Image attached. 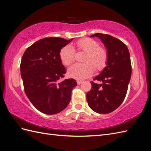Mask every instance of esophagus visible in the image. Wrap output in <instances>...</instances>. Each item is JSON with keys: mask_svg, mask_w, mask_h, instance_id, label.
I'll use <instances>...</instances> for the list:
<instances>
[{"mask_svg": "<svg viewBox=\"0 0 151 151\" xmlns=\"http://www.w3.org/2000/svg\"><path fill=\"white\" fill-rule=\"evenodd\" d=\"M77 83H78V85H81V83H83V81H79V80H78V81H77Z\"/></svg>", "mask_w": 151, "mask_h": 151, "instance_id": "1", "label": "esophagus"}]
</instances>
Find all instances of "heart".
<instances>
[{"label":"heart","instance_id":"1","mask_svg":"<svg viewBox=\"0 0 151 151\" xmlns=\"http://www.w3.org/2000/svg\"><path fill=\"white\" fill-rule=\"evenodd\" d=\"M79 51L86 52L83 59L84 63H76L68 69L70 78L83 80L92 75L96 71H101L108 61V52L105 48L99 46V43L91 38H83L76 42ZM76 50L72 45H67L59 52V58L65 66H69L75 60Z\"/></svg>","mask_w":151,"mask_h":151}]
</instances>
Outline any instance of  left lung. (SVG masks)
I'll list each match as a JSON object with an SVG mask.
<instances>
[{
	"mask_svg": "<svg viewBox=\"0 0 151 151\" xmlns=\"http://www.w3.org/2000/svg\"><path fill=\"white\" fill-rule=\"evenodd\" d=\"M90 37L101 40L109 58L105 68L93 79L101 84L90 82L92 88L86 93V100L94 112L109 114L118 109L126 96L132 73L130 53L122 41L111 35L96 33Z\"/></svg>",
	"mask_w": 151,
	"mask_h": 151,
	"instance_id": "8db88e82",
	"label": "left lung"
}]
</instances>
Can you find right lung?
<instances>
[{
    "mask_svg": "<svg viewBox=\"0 0 151 151\" xmlns=\"http://www.w3.org/2000/svg\"><path fill=\"white\" fill-rule=\"evenodd\" d=\"M71 41L60 37L40 39L22 55L20 68L25 93L33 105L46 114H55L64 110L77 86L72 78L59 81L66 72L59 52Z\"/></svg>",
    "mask_w": 151,
    "mask_h": 151,
    "instance_id": "add662e5",
    "label": "right lung"
}]
</instances>
